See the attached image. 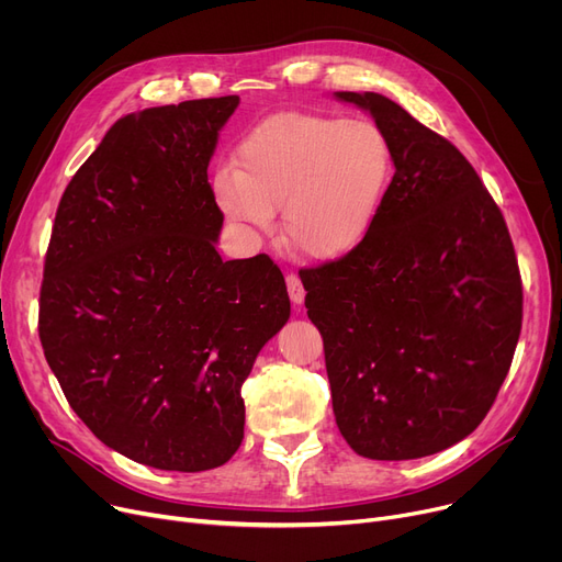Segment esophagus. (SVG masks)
Returning <instances> with one entry per match:
<instances>
[{"label":"esophagus","instance_id":"1","mask_svg":"<svg viewBox=\"0 0 562 562\" xmlns=\"http://www.w3.org/2000/svg\"><path fill=\"white\" fill-rule=\"evenodd\" d=\"M286 289H289V299L293 305H303L305 301V286L296 273L286 276Z\"/></svg>","mask_w":562,"mask_h":562}]
</instances>
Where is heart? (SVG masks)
I'll return each instance as SVG.
<instances>
[{"instance_id": "heart-1", "label": "heart", "mask_w": 562, "mask_h": 562, "mask_svg": "<svg viewBox=\"0 0 562 562\" xmlns=\"http://www.w3.org/2000/svg\"><path fill=\"white\" fill-rule=\"evenodd\" d=\"M394 175L392 143L369 117L278 113L216 170L227 218L269 232L282 206L286 239L316 261L356 252L380 216Z\"/></svg>"}]
</instances>
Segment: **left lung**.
Here are the masks:
<instances>
[{
    "instance_id": "1",
    "label": "left lung",
    "mask_w": 562,
    "mask_h": 562,
    "mask_svg": "<svg viewBox=\"0 0 562 562\" xmlns=\"http://www.w3.org/2000/svg\"><path fill=\"white\" fill-rule=\"evenodd\" d=\"M394 177L369 239L303 269L339 432L358 456L415 460L474 432L513 364L521 278L504 214L458 147L378 93Z\"/></svg>"
}]
</instances>
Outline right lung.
<instances>
[{"instance_id":"1","label":"right lung","mask_w":562,"mask_h":562,"mask_svg":"<svg viewBox=\"0 0 562 562\" xmlns=\"http://www.w3.org/2000/svg\"><path fill=\"white\" fill-rule=\"evenodd\" d=\"M239 98L121 117L58 202L41 286L45 360L77 417L164 471L225 464L241 385L289 318L269 255L223 261L206 166Z\"/></svg>"}]
</instances>
